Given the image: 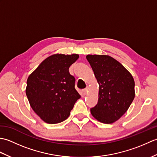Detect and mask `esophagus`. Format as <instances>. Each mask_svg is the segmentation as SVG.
<instances>
[{
  "label": "esophagus",
  "instance_id": "esophagus-1",
  "mask_svg": "<svg viewBox=\"0 0 157 157\" xmlns=\"http://www.w3.org/2000/svg\"><path fill=\"white\" fill-rule=\"evenodd\" d=\"M88 89H89V88L87 87L86 88L83 90V93H84V94H87V93L88 92Z\"/></svg>",
  "mask_w": 157,
  "mask_h": 157
}]
</instances>
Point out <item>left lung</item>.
Segmentation results:
<instances>
[{
  "mask_svg": "<svg viewBox=\"0 0 157 157\" xmlns=\"http://www.w3.org/2000/svg\"><path fill=\"white\" fill-rule=\"evenodd\" d=\"M99 85L98 101L90 109L98 121L110 124L128 111L135 97V82L131 73L109 55L86 56Z\"/></svg>",
  "mask_w": 157,
  "mask_h": 157,
  "instance_id": "1",
  "label": "left lung"
}]
</instances>
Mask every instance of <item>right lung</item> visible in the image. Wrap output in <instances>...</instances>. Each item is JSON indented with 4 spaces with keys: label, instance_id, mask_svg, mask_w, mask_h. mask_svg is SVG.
<instances>
[{
    "label": "right lung",
    "instance_id": "add662e5",
    "mask_svg": "<svg viewBox=\"0 0 157 157\" xmlns=\"http://www.w3.org/2000/svg\"><path fill=\"white\" fill-rule=\"evenodd\" d=\"M78 54H55L44 59L29 75L25 93L31 107L49 124L68 118L81 96L75 88V78L69 68Z\"/></svg>",
    "mask_w": 157,
    "mask_h": 157
}]
</instances>
